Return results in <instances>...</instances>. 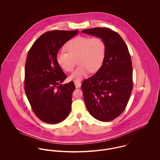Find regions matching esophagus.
<instances>
[{
  "mask_svg": "<svg viewBox=\"0 0 160 160\" xmlns=\"http://www.w3.org/2000/svg\"><path fill=\"white\" fill-rule=\"evenodd\" d=\"M74 84H75V86H76V88H79L81 86V83L79 81H74Z\"/></svg>",
  "mask_w": 160,
  "mask_h": 160,
  "instance_id": "34e87169",
  "label": "esophagus"
}]
</instances>
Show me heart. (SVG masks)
I'll return each instance as SVG.
<instances>
[{
	"label": "heart",
	"instance_id": "heart-1",
	"mask_svg": "<svg viewBox=\"0 0 160 160\" xmlns=\"http://www.w3.org/2000/svg\"><path fill=\"white\" fill-rule=\"evenodd\" d=\"M66 52L62 50L56 57L58 65L66 71H71L76 64L79 66L69 76L70 79L81 80L90 71H97L102 67L106 52L104 41L100 37L78 36L69 41L66 46Z\"/></svg>",
	"mask_w": 160,
	"mask_h": 160
}]
</instances>
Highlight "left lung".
Segmentation results:
<instances>
[{"label": "left lung", "instance_id": "obj_1", "mask_svg": "<svg viewBox=\"0 0 160 160\" xmlns=\"http://www.w3.org/2000/svg\"><path fill=\"white\" fill-rule=\"evenodd\" d=\"M101 38L106 46L101 68L82 82L81 88L86 107L101 121L114 119L126 108L132 90V65L128 48L121 37L107 28L82 31Z\"/></svg>", "mask_w": 160, "mask_h": 160}]
</instances>
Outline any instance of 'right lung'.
Instances as JSON below:
<instances>
[{
	"label": "right lung",
	"instance_id": "right-lung-1",
	"mask_svg": "<svg viewBox=\"0 0 160 160\" xmlns=\"http://www.w3.org/2000/svg\"><path fill=\"white\" fill-rule=\"evenodd\" d=\"M78 31H51L41 35L28 52L24 71V91L37 117L48 124L63 121L72 103L73 82L60 84L67 78L57 62L60 48Z\"/></svg>",
	"mask_w": 160,
	"mask_h": 160
}]
</instances>
